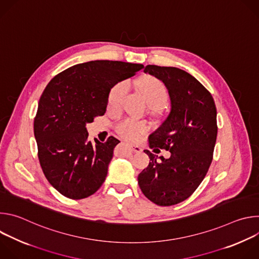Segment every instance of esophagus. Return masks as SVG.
Instances as JSON below:
<instances>
[{"instance_id": "34e87169", "label": "esophagus", "mask_w": 259, "mask_h": 259, "mask_svg": "<svg viewBox=\"0 0 259 259\" xmlns=\"http://www.w3.org/2000/svg\"><path fill=\"white\" fill-rule=\"evenodd\" d=\"M130 147H131L132 151H133L134 153H140V152H142V149H141V147H140L139 145H137V144H130Z\"/></svg>"}]
</instances>
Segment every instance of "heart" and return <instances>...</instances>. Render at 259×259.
I'll use <instances>...</instances> for the list:
<instances>
[{
    "mask_svg": "<svg viewBox=\"0 0 259 259\" xmlns=\"http://www.w3.org/2000/svg\"><path fill=\"white\" fill-rule=\"evenodd\" d=\"M139 86L147 99L153 106H162L168 98L166 86L156 78H146L139 83ZM129 91V82L120 81L110 89L107 97V105L110 109H120L123 105L125 97ZM117 132L123 138L128 140H137L149 131V125L144 121H138L132 118L122 120L116 127Z\"/></svg>",
    "mask_w": 259,
    "mask_h": 259,
    "instance_id": "obj_1",
    "label": "heart"
}]
</instances>
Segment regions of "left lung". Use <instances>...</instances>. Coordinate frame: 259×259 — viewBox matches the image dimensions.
Here are the masks:
<instances>
[{
	"label": "left lung",
	"instance_id": "8db88e82",
	"mask_svg": "<svg viewBox=\"0 0 259 259\" xmlns=\"http://www.w3.org/2000/svg\"><path fill=\"white\" fill-rule=\"evenodd\" d=\"M143 71L168 89L169 115L149 141L151 149L169 151L171 157L158 162L145 150L151 162L139 173L138 184L155 204L172 206L191 197L209 170L217 137L216 106L211 93L187 71L152 64Z\"/></svg>",
	"mask_w": 259,
	"mask_h": 259
}]
</instances>
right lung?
Here are the masks:
<instances>
[{
  "label": "right lung",
  "instance_id": "1",
  "mask_svg": "<svg viewBox=\"0 0 259 259\" xmlns=\"http://www.w3.org/2000/svg\"><path fill=\"white\" fill-rule=\"evenodd\" d=\"M142 64L94 60L76 64L55 76L39 100L33 121L42 170L51 186L68 199H85L105 180L115 146L88 141L87 123L106 110L110 89L134 76Z\"/></svg>",
  "mask_w": 259,
  "mask_h": 259
}]
</instances>
